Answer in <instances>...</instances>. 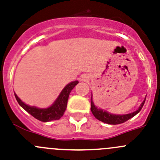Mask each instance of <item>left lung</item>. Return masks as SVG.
Segmentation results:
<instances>
[{
    "instance_id": "1",
    "label": "left lung",
    "mask_w": 160,
    "mask_h": 160,
    "mask_svg": "<svg viewBox=\"0 0 160 160\" xmlns=\"http://www.w3.org/2000/svg\"><path fill=\"white\" fill-rule=\"evenodd\" d=\"M145 100H146V99H144L143 103H141L139 108H138V110H136V112L126 115H114L111 114V113L106 112V111H103V109L97 108L95 106L94 103H93L92 101V97L91 98V111L92 112L93 116H94L96 119H99L100 121L108 123V124H119V123H124L127 120H128L129 119H131V118H132L133 116H136V114H138V113L140 112L141 109H142V108H143V104H144L145 103Z\"/></svg>"
}]
</instances>
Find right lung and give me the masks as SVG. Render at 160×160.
Returning a JSON list of instances; mask_svg holds the SVG:
<instances>
[{
	"label": "right lung",
	"mask_w": 160,
	"mask_h": 160,
	"mask_svg": "<svg viewBox=\"0 0 160 160\" xmlns=\"http://www.w3.org/2000/svg\"><path fill=\"white\" fill-rule=\"evenodd\" d=\"M78 83L79 82L76 80L67 84L59 95L56 101L48 108H38L37 107H32V106L25 104L24 102L20 100V98L17 96L16 93L14 95H15L17 102L21 107L40 121L48 122L52 120H57V119H60L64 115L66 108H67L68 100L70 92Z\"/></svg>",
	"instance_id": "add662e5"
}]
</instances>
